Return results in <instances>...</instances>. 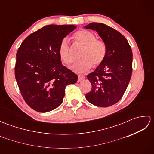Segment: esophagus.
I'll return each instance as SVG.
<instances>
[{"mask_svg":"<svg viewBox=\"0 0 154 154\" xmlns=\"http://www.w3.org/2000/svg\"><path fill=\"white\" fill-rule=\"evenodd\" d=\"M83 79H85V76H83V75H78V81H81Z\"/></svg>","mask_w":154,"mask_h":154,"instance_id":"esophagus-1","label":"esophagus"}]
</instances>
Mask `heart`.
Here are the masks:
<instances>
[{
	"instance_id": "heart-1",
	"label": "heart",
	"mask_w": 154,
	"mask_h": 154,
	"mask_svg": "<svg viewBox=\"0 0 154 154\" xmlns=\"http://www.w3.org/2000/svg\"><path fill=\"white\" fill-rule=\"evenodd\" d=\"M73 38L77 43L83 46L80 60L75 61L71 69L77 73L89 70L92 67L100 65L106 57L107 48L105 42L96 39L93 32L87 30H80L73 34ZM58 55L65 65H69L72 62L69 45L66 39L60 42L58 48Z\"/></svg>"
}]
</instances>
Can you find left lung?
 Returning a JSON list of instances; mask_svg holds the SVG:
<instances>
[{
    "instance_id": "1",
    "label": "left lung",
    "mask_w": 154,
    "mask_h": 154,
    "mask_svg": "<svg viewBox=\"0 0 154 154\" xmlns=\"http://www.w3.org/2000/svg\"><path fill=\"white\" fill-rule=\"evenodd\" d=\"M85 28L97 31L107 48L104 61L87 75L92 88L86 94V99L97 106H112L122 97L131 78V47L122 34L109 26L92 22Z\"/></svg>"
}]
</instances>
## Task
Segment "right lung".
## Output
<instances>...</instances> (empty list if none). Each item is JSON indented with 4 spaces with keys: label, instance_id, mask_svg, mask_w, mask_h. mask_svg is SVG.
<instances>
[{
    "label": "right lung",
    "instance_id": "1",
    "mask_svg": "<svg viewBox=\"0 0 154 154\" xmlns=\"http://www.w3.org/2000/svg\"><path fill=\"white\" fill-rule=\"evenodd\" d=\"M76 28L74 25H48L29 35L16 53L15 78L23 99L32 109L47 112L63 102L67 85L77 75L61 64L58 48Z\"/></svg>",
    "mask_w": 154,
    "mask_h": 154
}]
</instances>
